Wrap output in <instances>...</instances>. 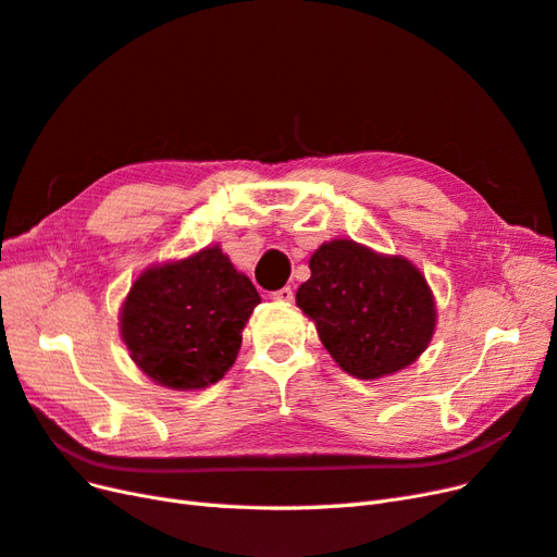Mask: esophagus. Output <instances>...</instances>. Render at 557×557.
Segmentation results:
<instances>
[{
	"label": "esophagus",
	"mask_w": 557,
	"mask_h": 557,
	"mask_svg": "<svg viewBox=\"0 0 557 557\" xmlns=\"http://www.w3.org/2000/svg\"><path fill=\"white\" fill-rule=\"evenodd\" d=\"M272 299H276V301H293V288H290V285H285V288L274 290Z\"/></svg>",
	"instance_id": "1"
}]
</instances>
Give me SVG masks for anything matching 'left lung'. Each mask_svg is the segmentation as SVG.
Wrapping results in <instances>:
<instances>
[{"label": "left lung", "instance_id": "1", "mask_svg": "<svg viewBox=\"0 0 557 557\" xmlns=\"http://www.w3.org/2000/svg\"><path fill=\"white\" fill-rule=\"evenodd\" d=\"M297 307L346 374L374 381L416 362L436 325L425 276L401 256H383L350 239L320 246Z\"/></svg>", "mask_w": 557, "mask_h": 557}]
</instances>
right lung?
I'll return each mask as SVG.
<instances>
[{
    "label": "right lung",
    "mask_w": 557,
    "mask_h": 557,
    "mask_svg": "<svg viewBox=\"0 0 557 557\" xmlns=\"http://www.w3.org/2000/svg\"><path fill=\"white\" fill-rule=\"evenodd\" d=\"M260 305L248 276L218 246L185 260L148 267L121 309L129 358L156 383L199 391L225 376L242 348V330Z\"/></svg>",
    "instance_id": "1"
}]
</instances>
